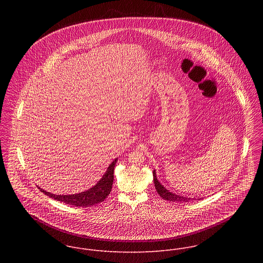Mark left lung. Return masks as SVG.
Listing matches in <instances>:
<instances>
[{
    "label": "left lung",
    "mask_w": 263,
    "mask_h": 263,
    "mask_svg": "<svg viewBox=\"0 0 263 263\" xmlns=\"http://www.w3.org/2000/svg\"><path fill=\"white\" fill-rule=\"evenodd\" d=\"M153 177H154V183H155V187L157 192L159 193V195L161 197H163L164 199L166 200H170V201H180V202H186L188 200H190L191 198H188L185 196H181L179 194H175V193H172L170 192L169 190H167L166 188L164 187L158 180H157V177H156V171L154 170L153 171Z\"/></svg>",
    "instance_id": "8db88e82"
}]
</instances>
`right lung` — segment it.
I'll return each mask as SVG.
<instances>
[{"label":"right lung","instance_id":"right-lung-1","mask_svg":"<svg viewBox=\"0 0 263 263\" xmlns=\"http://www.w3.org/2000/svg\"><path fill=\"white\" fill-rule=\"evenodd\" d=\"M117 159H115L112 163L109 165L107 171L103 175V177L97 182L95 186H93L87 191L78 193V194H68V195H59V194H52L50 192H47L40 187L41 192H43L45 195L65 202L67 204H72L75 206H91L94 204H97L99 202H102L110 193L111 188H112L113 183V172H114V167L116 164Z\"/></svg>","mask_w":263,"mask_h":263}]
</instances>
